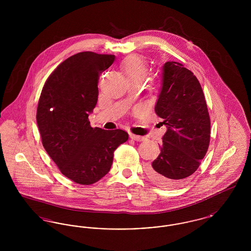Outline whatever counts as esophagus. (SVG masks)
Instances as JSON below:
<instances>
[{"instance_id": "obj_1", "label": "esophagus", "mask_w": 251, "mask_h": 251, "mask_svg": "<svg viewBox=\"0 0 251 251\" xmlns=\"http://www.w3.org/2000/svg\"><path fill=\"white\" fill-rule=\"evenodd\" d=\"M130 137H131L132 140L134 141H144L145 140V137L144 136H140V135H136V134H130Z\"/></svg>"}]
</instances>
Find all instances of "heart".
<instances>
[{"instance_id":"obj_1","label":"heart","mask_w":251,"mask_h":251,"mask_svg":"<svg viewBox=\"0 0 251 251\" xmlns=\"http://www.w3.org/2000/svg\"><path fill=\"white\" fill-rule=\"evenodd\" d=\"M121 70L128 82L143 83L149 73V66L146 60L139 55H131L121 63Z\"/></svg>"}]
</instances>
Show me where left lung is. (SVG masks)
<instances>
[{"label": "left lung", "mask_w": 251, "mask_h": 251, "mask_svg": "<svg viewBox=\"0 0 251 251\" xmlns=\"http://www.w3.org/2000/svg\"><path fill=\"white\" fill-rule=\"evenodd\" d=\"M155 113L167 126L161 153L148 175L160 186L172 187L199 168L211 137V121L201 85L180 63L163 67V83Z\"/></svg>", "instance_id": "1"}]
</instances>
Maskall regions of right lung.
<instances>
[{
  "mask_svg": "<svg viewBox=\"0 0 251 251\" xmlns=\"http://www.w3.org/2000/svg\"><path fill=\"white\" fill-rule=\"evenodd\" d=\"M115 55L93 51L76 53L51 72L42 88L36 110L41 141L61 173L89 185L104 177L114 151L129 138L117 129L92 128L89 114L97 104L99 77Z\"/></svg>",
  "mask_w": 251,
  "mask_h": 251,
  "instance_id": "obj_1",
  "label": "right lung"
}]
</instances>
